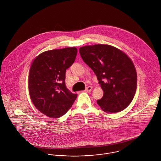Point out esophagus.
<instances>
[{"label":"esophagus","instance_id":"esophagus-1","mask_svg":"<svg viewBox=\"0 0 161 161\" xmlns=\"http://www.w3.org/2000/svg\"><path fill=\"white\" fill-rule=\"evenodd\" d=\"M92 89V86H87L86 89H85V91H86L87 92H90Z\"/></svg>","mask_w":161,"mask_h":161}]
</instances>
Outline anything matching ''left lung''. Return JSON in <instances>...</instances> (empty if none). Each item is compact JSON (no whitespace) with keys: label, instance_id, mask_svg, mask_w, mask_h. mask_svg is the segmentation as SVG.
<instances>
[{"label":"left lung","instance_id":"1","mask_svg":"<svg viewBox=\"0 0 161 161\" xmlns=\"http://www.w3.org/2000/svg\"><path fill=\"white\" fill-rule=\"evenodd\" d=\"M84 62L94 71L103 91L97 101L107 113L122 111L131 103L136 89V67L124 53L109 45L97 44L80 47Z\"/></svg>","mask_w":161,"mask_h":161}]
</instances>
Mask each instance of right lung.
<instances>
[{
    "label": "right lung",
    "mask_w": 161,
    "mask_h": 161,
    "mask_svg": "<svg viewBox=\"0 0 161 161\" xmlns=\"http://www.w3.org/2000/svg\"><path fill=\"white\" fill-rule=\"evenodd\" d=\"M75 47L46 51L31 63L28 78L31 99L38 111L58 118L71 108L77 94L65 86V72L74 62Z\"/></svg>",
    "instance_id": "1"
}]
</instances>
